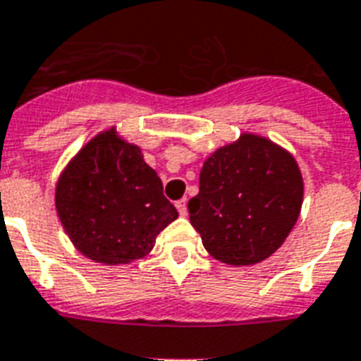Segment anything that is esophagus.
<instances>
[{"label":"esophagus","mask_w":361,"mask_h":361,"mask_svg":"<svg viewBox=\"0 0 361 361\" xmlns=\"http://www.w3.org/2000/svg\"><path fill=\"white\" fill-rule=\"evenodd\" d=\"M186 203H188V201L184 200H178L177 203H175V207H177V211H178V214H180V216H186V214H188V207H186Z\"/></svg>","instance_id":"obj_1"}]
</instances>
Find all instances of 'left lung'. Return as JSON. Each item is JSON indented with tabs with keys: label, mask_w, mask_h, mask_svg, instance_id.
Returning a JSON list of instances; mask_svg holds the SVG:
<instances>
[{
	"label": "left lung",
	"mask_w": 361,
	"mask_h": 361,
	"mask_svg": "<svg viewBox=\"0 0 361 361\" xmlns=\"http://www.w3.org/2000/svg\"><path fill=\"white\" fill-rule=\"evenodd\" d=\"M303 177L295 158L267 137L241 133L201 167L190 222L212 258L228 265L264 262L300 219Z\"/></svg>",
	"instance_id": "8db88e82"
}]
</instances>
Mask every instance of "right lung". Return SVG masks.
I'll list each match as a JSON object with an SVG mask.
<instances>
[{
    "instance_id": "1",
    "label": "right lung",
    "mask_w": 361,
    "mask_h": 361,
    "mask_svg": "<svg viewBox=\"0 0 361 361\" xmlns=\"http://www.w3.org/2000/svg\"><path fill=\"white\" fill-rule=\"evenodd\" d=\"M54 203L75 248L105 265L145 258L178 216L141 149L114 128L92 137L69 160Z\"/></svg>"
}]
</instances>
